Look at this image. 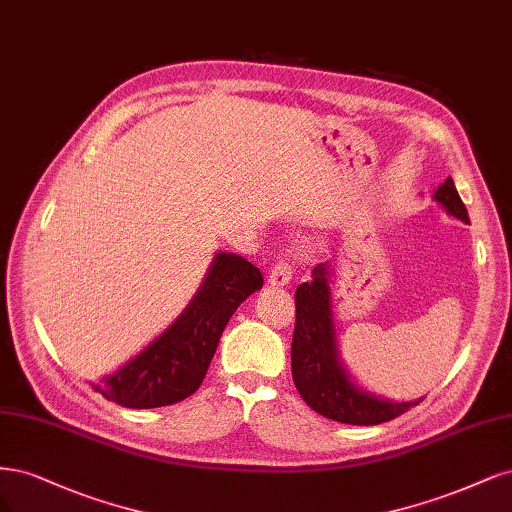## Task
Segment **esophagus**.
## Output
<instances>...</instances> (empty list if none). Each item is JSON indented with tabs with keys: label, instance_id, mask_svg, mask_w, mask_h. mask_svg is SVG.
Wrapping results in <instances>:
<instances>
[{
	"label": "esophagus",
	"instance_id": "1",
	"mask_svg": "<svg viewBox=\"0 0 512 512\" xmlns=\"http://www.w3.org/2000/svg\"><path fill=\"white\" fill-rule=\"evenodd\" d=\"M291 274L293 272H291L289 263L285 259H276V263H274L272 270H270V276H268V285H272V287H285V285H289Z\"/></svg>",
	"mask_w": 512,
	"mask_h": 512
}]
</instances>
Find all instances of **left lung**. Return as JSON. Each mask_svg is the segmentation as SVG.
Instances as JSON below:
<instances>
[{
  "label": "left lung",
  "mask_w": 512,
  "mask_h": 512,
  "mask_svg": "<svg viewBox=\"0 0 512 512\" xmlns=\"http://www.w3.org/2000/svg\"><path fill=\"white\" fill-rule=\"evenodd\" d=\"M432 200L444 208L449 217L470 223L468 210L461 202L453 178L449 176L434 191ZM291 372L302 400L319 415L349 425H376L400 417L423 398L398 402L381 398L361 387L346 370L334 315L332 266L319 263L312 270L310 283L295 291V332L291 342Z\"/></svg>",
  "instance_id": "8db88e82"
}]
</instances>
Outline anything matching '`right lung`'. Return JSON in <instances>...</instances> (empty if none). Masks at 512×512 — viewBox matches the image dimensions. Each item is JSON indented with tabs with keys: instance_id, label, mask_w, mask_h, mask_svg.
I'll return each instance as SVG.
<instances>
[{
	"instance_id": "right-lung-1",
	"label": "right lung",
	"mask_w": 512,
	"mask_h": 512,
	"mask_svg": "<svg viewBox=\"0 0 512 512\" xmlns=\"http://www.w3.org/2000/svg\"><path fill=\"white\" fill-rule=\"evenodd\" d=\"M263 287L251 261L219 251L185 310L125 364L91 387L125 408H157L189 398L202 385L225 325Z\"/></svg>"
}]
</instances>
